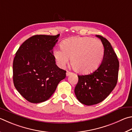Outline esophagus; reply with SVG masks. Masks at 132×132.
Segmentation results:
<instances>
[{
  "instance_id": "34e87169",
  "label": "esophagus",
  "mask_w": 132,
  "mask_h": 132,
  "mask_svg": "<svg viewBox=\"0 0 132 132\" xmlns=\"http://www.w3.org/2000/svg\"><path fill=\"white\" fill-rule=\"evenodd\" d=\"M73 74L72 72H70V71H66V76H70V74Z\"/></svg>"
}]
</instances>
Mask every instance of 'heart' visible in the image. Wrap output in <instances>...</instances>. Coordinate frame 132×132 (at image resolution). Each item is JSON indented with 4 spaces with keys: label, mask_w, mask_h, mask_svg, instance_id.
<instances>
[{
    "label": "heart",
    "mask_w": 132,
    "mask_h": 132,
    "mask_svg": "<svg viewBox=\"0 0 132 132\" xmlns=\"http://www.w3.org/2000/svg\"><path fill=\"white\" fill-rule=\"evenodd\" d=\"M60 50L53 52L60 66L71 64L76 72L88 74L99 68L104 55V48L100 40L89 37H71L64 40L60 44Z\"/></svg>",
    "instance_id": "b5f03b06"
}]
</instances>
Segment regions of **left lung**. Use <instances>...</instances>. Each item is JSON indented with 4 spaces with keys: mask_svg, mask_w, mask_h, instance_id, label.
<instances>
[{
    "mask_svg": "<svg viewBox=\"0 0 132 132\" xmlns=\"http://www.w3.org/2000/svg\"><path fill=\"white\" fill-rule=\"evenodd\" d=\"M104 46V56L101 64L95 71L88 75L78 76V81L74 93L77 99L87 106L102 102L116 87L118 80L119 61L110 43L100 35Z\"/></svg>",
    "mask_w": 132,
    "mask_h": 132,
    "instance_id": "left-lung-1",
    "label": "left lung"
}]
</instances>
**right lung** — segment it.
<instances>
[{"instance_id":"1","label":"right lung","mask_w":132,"mask_h":132,"mask_svg":"<svg viewBox=\"0 0 132 132\" xmlns=\"http://www.w3.org/2000/svg\"><path fill=\"white\" fill-rule=\"evenodd\" d=\"M59 35L33 36L16 52L13 67L14 85L28 102L46 101L66 77V71L57 66L52 52Z\"/></svg>"}]
</instances>
